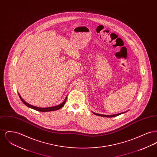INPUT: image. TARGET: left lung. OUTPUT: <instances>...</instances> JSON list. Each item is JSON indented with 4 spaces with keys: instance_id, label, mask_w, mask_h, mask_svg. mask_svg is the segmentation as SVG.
Returning a JSON list of instances; mask_svg holds the SVG:
<instances>
[{
    "instance_id": "left-lung-1",
    "label": "left lung",
    "mask_w": 157,
    "mask_h": 157,
    "mask_svg": "<svg viewBox=\"0 0 157 157\" xmlns=\"http://www.w3.org/2000/svg\"><path fill=\"white\" fill-rule=\"evenodd\" d=\"M126 112H122V113H117V114H114V115H102V114H99V113H97L95 112H93L94 114L97 115V116H99V117H107V118H111V117H117L118 115H120L121 114H122Z\"/></svg>"
}]
</instances>
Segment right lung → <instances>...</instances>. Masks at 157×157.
Here are the masks:
<instances>
[{
  "mask_svg": "<svg viewBox=\"0 0 157 157\" xmlns=\"http://www.w3.org/2000/svg\"><path fill=\"white\" fill-rule=\"evenodd\" d=\"M19 97L21 98V101H22L23 103L25 105H26L27 106H28L29 108H30L32 109H33L36 111H40V112H49V111H56V110H58L60 109L66 102V101H67V97L65 98V100L63 101V102L59 105H57V106H51V107H48V108H39V107H36V106H33L32 105L29 104L28 103L26 102L23 99L22 97H21V95L19 94Z\"/></svg>",
  "mask_w": 157,
  "mask_h": 157,
  "instance_id": "1",
  "label": "right lung"
}]
</instances>
